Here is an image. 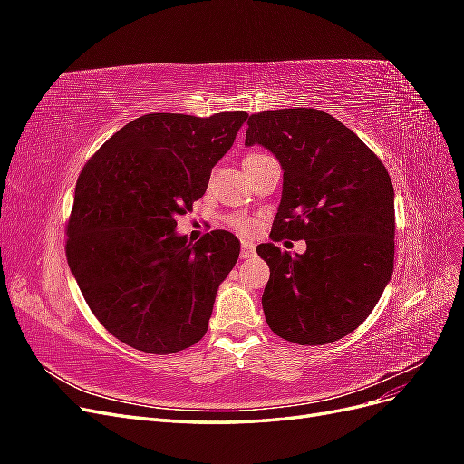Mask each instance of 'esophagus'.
<instances>
[{"instance_id":"1","label":"esophagus","mask_w":464,"mask_h":464,"mask_svg":"<svg viewBox=\"0 0 464 464\" xmlns=\"http://www.w3.org/2000/svg\"><path fill=\"white\" fill-rule=\"evenodd\" d=\"M254 256H256V246H254V242L244 240L242 246H240V257H242V259H247V257H254Z\"/></svg>"}]
</instances>
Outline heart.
<instances>
[{
	"mask_svg": "<svg viewBox=\"0 0 464 464\" xmlns=\"http://www.w3.org/2000/svg\"><path fill=\"white\" fill-rule=\"evenodd\" d=\"M257 157H263V152H249L247 157L244 159V162H246V160H251V159H257ZM224 220H227L228 228H232V230H236V232H240V234H251V232L257 230V220H256L254 217H249V215L232 213V215H228Z\"/></svg>",
	"mask_w": 464,
	"mask_h": 464,
	"instance_id": "b5f03b06",
	"label": "heart"
}]
</instances>
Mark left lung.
Wrapping results in <instances>:
<instances>
[{
	"label": "left lung",
	"mask_w": 464,
	"mask_h": 464,
	"mask_svg": "<svg viewBox=\"0 0 464 464\" xmlns=\"http://www.w3.org/2000/svg\"><path fill=\"white\" fill-rule=\"evenodd\" d=\"M263 145L285 170L273 242L305 240L304 256L257 246L271 269L263 312L280 339L329 344L360 327L395 261V191L362 139L315 108L266 110L247 120L246 145Z\"/></svg>",
	"instance_id": "left-lung-1"
}]
</instances>
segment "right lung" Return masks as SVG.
<instances>
[{
  "label": "right lung",
  "instance_id": "obj_1",
  "mask_svg": "<svg viewBox=\"0 0 464 464\" xmlns=\"http://www.w3.org/2000/svg\"><path fill=\"white\" fill-rule=\"evenodd\" d=\"M246 111L147 114L123 125L82 166L65 256L82 298L118 341L149 354L199 343L240 242L213 230L188 244L176 218L203 198Z\"/></svg>",
  "mask_w": 464,
  "mask_h": 464
}]
</instances>
